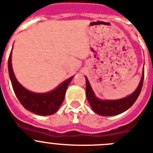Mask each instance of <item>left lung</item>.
<instances>
[{
	"mask_svg": "<svg viewBox=\"0 0 153 153\" xmlns=\"http://www.w3.org/2000/svg\"><path fill=\"white\" fill-rule=\"evenodd\" d=\"M143 79H144V69L141 81L138 88H136L132 94L130 96L124 97L120 100H101L95 96L94 92L92 91L89 82L85 77L86 80V85H85V92H86V97L88 100L92 110L99 115L101 116H115L117 114L126 111L134 104L136 100L138 99L141 90H142V85H143Z\"/></svg>",
	"mask_w": 153,
	"mask_h": 153,
	"instance_id": "obj_1",
	"label": "left lung"
}]
</instances>
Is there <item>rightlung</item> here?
Here are the masks:
<instances>
[{
    "label": "right lung",
    "instance_id": "add662e5",
    "mask_svg": "<svg viewBox=\"0 0 153 153\" xmlns=\"http://www.w3.org/2000/svg\"><path fill=\"white\" fill-rule=\"evenodd\" d=\"M8 72L14 92L21 104L26 110L41 116H47L56 113L62 104L67 88L73 77L65 80L54 90L47 93H35L27 90L19 82L11 67V51L8 58Z\"/></svg>",
    "mask_w": 153,
    "mask_h": 153
}]
</instances>
